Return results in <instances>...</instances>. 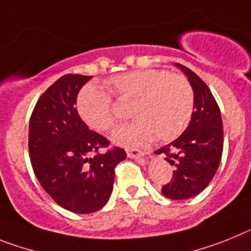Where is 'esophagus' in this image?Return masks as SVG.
Masks as SVG:
<instances>
[{"label": "esophagus", "mask_w": 251, "mask_h": 251, "mask_svg": "<svg viewBox=\"0 0 251 251\" xmlns=\"http://www.w3.org/2000/svg\"><path fill=\"white\" fill-rule=\"evenodd\" d=\"M126 152H127L128 158H134V159H140V158H144V156L147 155V152L141 151V150H135V149L127 150Z\"/></svg>", "instance_id": "34e87169"}]
</instances>
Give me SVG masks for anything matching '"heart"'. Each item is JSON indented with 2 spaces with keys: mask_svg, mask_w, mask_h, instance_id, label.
<instances>
[{
  "mask_svg": "<svg viewBox=\"0 0 251 251\" xmlns=\"http://www.w3.org/2000/svg\"><path fill=\"white\" fill-rule=\"evenodd\" d=\"M119 101L132 102L134 123L113 132L112 140L125 147L144 145L178 138L188 126L193 111V89L186 77L164 69H141L119 74L106 80ZM77 111L88 127L108 131L116 124L112 100L103 89L87 84L77 97Z\"/></svg>",
  "mask_w": 251,
  "mask_h": 251,
  "instance_id": "obj_1",
  "label": "heart"
}]
</instances>
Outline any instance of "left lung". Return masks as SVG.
Returning <instances> with one entry per match:
<instances>
[{
    "instance_id": "1",
    "label": "left lung",
    "mask_w": 251,
    "mask_h": 251,
    "mask_svg": "<svg viewBox=\"0 0 251 251\" xmlns=\"http://www.w3.org/2000/svg\"><path fill=\"white\" fill-rule=\"evenodd\" d=\"M176 65L191 83L195 111L184 132L155 154H165V160L176 167L172 180L163 186V195L171 200H187L201 193L217 172L224 130L220 108L210 88L195 72L182 64Z\"/></svg>"
}]
</instances>
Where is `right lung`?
Listing matches in <instances>:
<instances>
[{
	"instance_id": "right-lung-1",
	"label": "right lung",
	"mask_w": 251,
	"mask_h": 251,
	"mask_svg": "<svg viewBox=\"0 0 251 251\" xmlns=\"http://www.w3.org/2000/svg\"><path fill=\"white\" fill-rule=\"evenodd\" d=\"M91 78L60 77L40 96L29 125L35 176L56 203L74 213L96 212L107 203L115 167L126 158L120 148L100 154L110 141L89 130L78 115L77 96Z\"/></svg>"
}]
</instances>
